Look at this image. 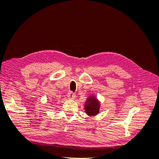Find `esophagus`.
<instances>
[{"label":"esophagus","mask_w":159,"mask_h":159,"mask_svg":"<svg viewBox=\"0 0 159 159\" xmlns=\"http://www.w3.org/2000/svg\"><path fill=\"white\" fill-rule=\"evenodd\" d=\"M75 97V95L72 92V91H70V92L68 93V98L70 99H73Z\"/></svg>","instance_id":"obj_1"}]
</instances>
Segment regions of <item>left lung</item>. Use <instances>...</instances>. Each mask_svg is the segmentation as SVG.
Instances as JSON below:
<instances>
[{"label":"left lung","mask_w":159,"mask_h":159,"mask_svg":"<svg viewBox=\"0 0 159 159\" xmlns=\"http://www.w3.org/2000/svg\"><path fill=\"white\" fill-rule=\"evenodd\" d=\"M100 107V103L94 96H91L88 98L87 102H85V113L89 116H94L98 114Z\"/></svg>","instance_id":"8db88e82"}]
</instances>
